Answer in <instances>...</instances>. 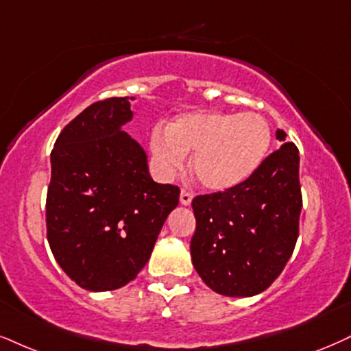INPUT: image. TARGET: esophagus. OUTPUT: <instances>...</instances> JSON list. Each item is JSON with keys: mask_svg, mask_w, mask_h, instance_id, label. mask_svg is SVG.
Returning a JSON list of instances; mask_svg holds the SVG:
<instances>
[{"mask_svg": "<svg viewBox=\"0 0 351 351\" xmlns=\"http://www.w3.org/2000/svg\"><path fill=\"white\" fill-rule=\"evenodd\" d=\"M192 198H193L192 192H187V190H182V192H180V203H182L184 206H189L190 203H192Z\"/></svg>", "mask_w": 351, "mask_h": 351, "instance_id": "34e87169", "label": "esophagus"}]
</instances>
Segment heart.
<instances>
[{"instance_id": "1", "label": "heart", "mask_w": 351, "mask_h": 351, "mask_svg": "<svg viewBox=\"0 0 351 351\" xmlns=\"http://www.w3.org/2000/svg\"><path fill=\"white\" fill-rule=\"evenodd\" d=\"M270 125L261 114H226L218 110L187 112L156 132L151 151L166 172L182 167L192 156V171L202 187L221 192L247 180L270 148Z\"/></svg>"}]
</instances>
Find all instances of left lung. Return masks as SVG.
Returning <instances> with one entry per match:
<instances>
[{"instance_id": "left-lung-1", "label": "left lung", "mask_w": 351, "mask_h": 351, "mask_svg": "<svg viewBox=\"0 0 351 351\" xmlns=\"http://www.w3.org/2000/svg\"><path fill=\"white\" fill-rule=\"evenodd\" d=\"M283 141L247 180L192 202L197 229L190 254L206 287L223 296L247 298L278 278L295 250L302 206L300 151Z\"/></svg>"}]
</instances>
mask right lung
I'll list each match as a JSON object with an SVG mask.
<instances>
[{
	"instance_id": "add662e5",
	"label": "right lung",
	"mask_w": 351,
	"mask_h": 351,
	"mask_svg": "<svg viewBox=\"0 0 351 351\" xmlns=\"http://www.w3.org/2000/svg\"><path fill=\"white\" fill-rule=\"evenodd\" d=\"M135 97L99 101L73 119L51 151L47 239L62 270L88 291H112L149 261L176 185L151 179L148 156L123 132Z\"/></svg>"
}]
</instances>
